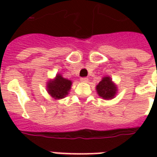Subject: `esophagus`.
<instances>
[{"label": "esophagus", "instance_id": "esophagus-1", "mask_svg": "<svg viewBox=\"0 0 157 157\" xmlns=\"http://www.w3.org/2000/svg\"><path fill=\"white\" fill-rule=\"evenodd\" d=\"M81 82H88V78H87V77H82V78H81Z\"/></svg>", "mask_w": 157, "mask_h": 157}]
</instances>
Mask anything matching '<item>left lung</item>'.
I'll return each mask as SVG.
<instances>
[{
    "label": "left lung",
    "instance_id": "left-lung-1",
    "mask_svg": "<svg viewBox=\"0 0 157 157\" xmlns=\"http://www.w3.org/2000/svg\"><path fill=\"white\" fill-rule=\"evenodd\" d=\"M97 92L101 98L103 99H112L115 97L117 93V86L112 82V79L109 76H105L102 79V81L97 85Z\"/></svg>",
    "mask_w": 157,
    "mask_h": 157
}]
</instances>
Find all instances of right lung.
I'll return each instance as SVG.
<instances>
[{
  "label": "right lung",
  "mask_w": 157,
  "mask_h": 157,
  "mask_svg": "<svg viewBox=\"0 0 157 157\" xmlns=\"http://www.w3.org/2000/svg\"><path fill=\"white\" fill-rule=\"evenodd\" d=\"M71 84V81L64 78L60 74H58L53 81H49L47 83V92L55 99L64 98L68 95Z\"/></svg>",
  "instance_id": "add662e5"
}]
</instances>
